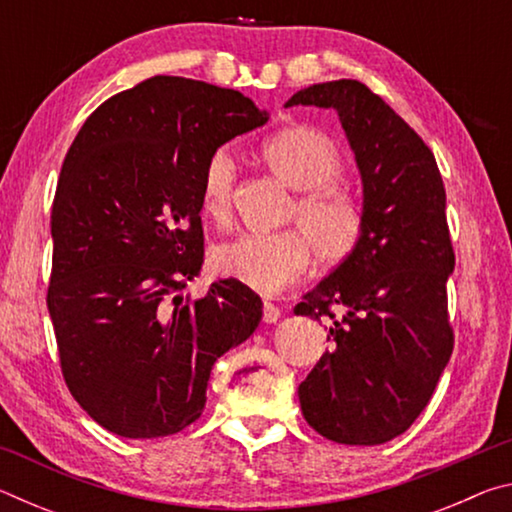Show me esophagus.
Masks as SVG:
<instances>
[{"instance_id":"34e87169","label":"esophagus","mask_w":512,"mask_h":512,"mask_svg":"<svg viewBox=\"0 0 512 512\" xmlns=\"http://www.w3.org/2000/svg\"><path fill=\"white\" fill-rule=\"evenodd\" d=\"M264 323H277L280 320V307H275L273 302H264Z\"/></svg>"}]
</instances>
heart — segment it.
<instances>
[{
    "mask_svg": "<svg viewBox=\"0 0 512 512\" xmlns=\"http://www.w3.org/2000/svg\"><path fill=\"white\" fill-rule=\"evenodd\" d=\"M262 162L277 180L298 192L287 221L300 230L273 235H244L214 250L216 273L246 289L275 296L298 282L311 266L323 268L350 262L366 232V212L348 187L334 183L343 173V155L327 133L314 126H289L264 140ZM237 167L228 149H216L205 160L201 205L212 221L230 216Z\"/></svg>",
    "mask_w": 512,
    "mask_h": 512,
    "instance_id": "obj_1",
    "label": "heart"
}]
</instances>
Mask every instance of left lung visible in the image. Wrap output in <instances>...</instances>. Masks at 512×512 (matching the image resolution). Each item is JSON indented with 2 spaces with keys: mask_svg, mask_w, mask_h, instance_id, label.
<instances>
[{
  "mask_svg": "<svg viewBox=\"0 0 512 512\" xmlns=\"http://www.w3.org/2000/svg\"><path fill=\"white\" fill-rule=\"evenodd\" d=\"M289 106L339 112L366 212L357 253L293 309L316 320L327 316V341H334L298 386L300 409L327 440L381 445L429 404L454 350L445 185L422 137L363 83L309 85Z\"/></svg>",
  "mask_w": 512,
  "mask_h": 512,
  "instance_id": "1",
  "label": "left lung"
}]
</instances>
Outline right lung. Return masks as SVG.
I'll use <instances>...</instances> for the list:
<instances>
[{
  "mask_svg": "<svg viewBox=\"0 0 512 512\" xmlns=\"http://www.w3.org/2000/svg\"><path fill=\"white\" fill-rule=\"evenodd\" d=\"M266 121L237 90L153 76L103 101L69 146L47 307L69 393L103 429L189 427L214 361L262 320V300L235 280L196 300L180 289L203 266L205 160Z\"/></svg>",
  "mask_w": 512,
  "mask_h": 512,
  "instance_id": "1",
  "label": "right lung"
}]
</instances>
